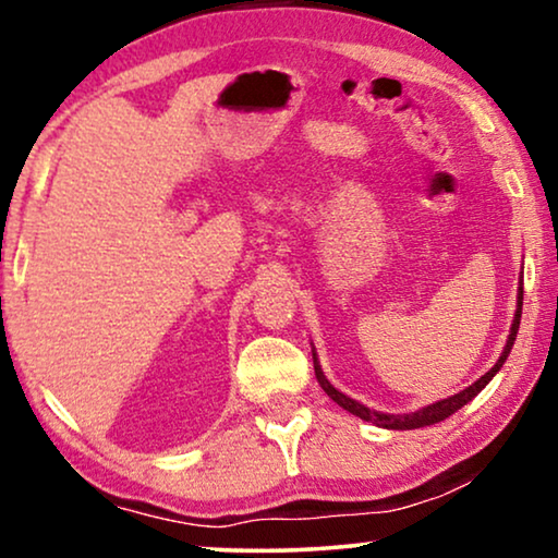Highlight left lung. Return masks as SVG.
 Masks as SVG:
<instances>
[{"label": "left lung", "mask_w": 558, "mask_h": 558, "mask_svg": "<svg viewBox=\"0 0 558 558\" xmlns=\"http://www.w3.org/2000/svg\"><path fill=\"white\" fill-rule=\"evenodd\" d=\"M521 284H523V271H521ZM521 312H523V287H518V304H515V315H513V325H510V335L506 340V348H502V353L498 357V363L493 365L490 371L485 373V376H480L475 384L464 388V391L449 396V399H441V401H434L429 407H422L416 411H409V414H384V411H376V409H368L365 403L350 399L342 391H338L327 376L323 373V365L317 361V353L315 348H312V361H315V376H317V384L323 386V391L330 396V399L342 407L345 411H350L353 416H361L363 422H371L380 426V429H399V432H407V429H422V426H429V424H439L445 422L447 416H452L454 411H460L464 403H470L475 396L483 391V388L490 384L495 378V373L502 368V363L508 361L510 350H513V342H515V335H518V327H521Z\"/></svg>", "instance_id": "8db88e82"}]
</instances>
